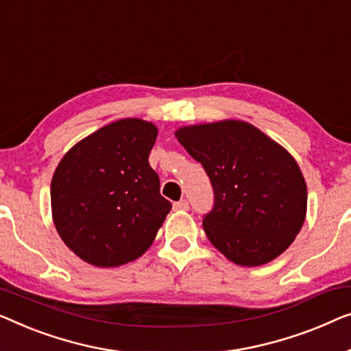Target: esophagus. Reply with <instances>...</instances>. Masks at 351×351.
I'll return each mask as SVG.
<instances>
[{
  "label": "esophagus",
  "instance_id": "esophagus-1",
  "mask_svg": "<svg viewBox=\"0 0 351 351\" xmlns=\"http://www.w3.org/2000/svg\"><path fill=\"white\" fill-rule=\"evenodd\" d=\"M173 208H175V211H186V210H189V204H187V200L175 202Z\"/></svg>",
  "mask_w": 351,
  "mask_h": 351
}]
</instances>
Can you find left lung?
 <instances>
[{
	"label": "left lung",
	"instance_id": "1",
	"mask_svg": "<svg viewBox=\"0 0 351 351\" xmlns=\"http://www.w3.org/2000/svg\"><path fill=\"white\" fill-rule=\"evenodd\" d=\"M175 136L213 184L215 208L204 219L211 245L243 267L288 250L307 215V184L288 149L239 119L184 125Z\"/></svg>",
	"mask_w": 351,
	"mask_h": 351
}]
</instances>
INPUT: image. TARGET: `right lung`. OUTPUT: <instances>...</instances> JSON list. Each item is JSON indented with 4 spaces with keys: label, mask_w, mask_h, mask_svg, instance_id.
<instances>
[{
    "label": "right lung",
    "mask_w": 351,
    "mask_h": 351,
    "mask_svg": "<svg viewBox=\"0 0 351 351\" xmlns=\"http://www.w3.org/2000/svg\"><path fill=\"white\" fill-rule=\"evenodd\" d=\"M157 125L125 117L77 141L53 171V226L95 267H119L146 253L170 213L149 152Z\"/></svg>",
    "instance_id": "add662e5"
}]
</instances>
